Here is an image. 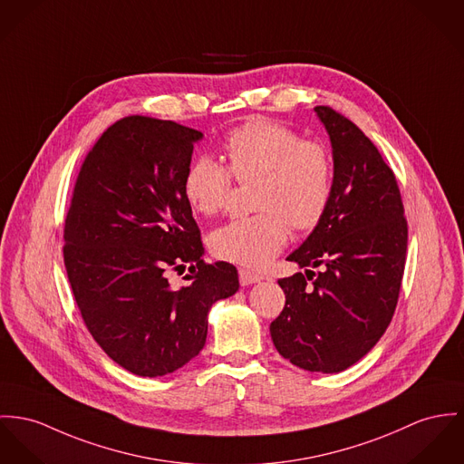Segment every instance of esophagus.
Wrapping results in <instances>:
<instances>
[{
	"mask_svg": "<svg viewBox=\"0 0 464 464\" xmlns=\"http://www.w3.org/2000/svg\"><path fill=\"white\" fill-rule=\"evenodd\" d=\"M238 276H240V285H256V283H259L263 279L259 274H254V272L246 270V268H240Z\"/></svg>",
	"mask_w": 464,
	"mask_h": 464,
	"instance_id": "34e87169",
	"label": "esophagus"
}]
</instances>
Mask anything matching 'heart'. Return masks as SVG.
Here are the masks:
<instances>
[{"label":"heart","mask_w":464,"mask_h":464,"mask_svg":"<svg viewBox=\"0 0 464 464\" xmlns=\"http://www.w3.org/2000/svg\"><path fill=\"white\" fill-rule=\"evenodd\" d=\"M227 169L210 157L196 159L183 179L190 208L218 214L231 188V176L256 179V215L218 227L210 246L215 256L244 266H265L287 242L289 227L311 229L326 212L332 196V159L323 144L302 140L283 123L254 118L224 141Z\"/></svg>","instance_id":"b5f03b06"}]
</instances>
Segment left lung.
Here are the masks:
<instances>
[{
    "label": "left lung",
    "mask_w": 464,
    "mask_h": 464,
    "mask_svg": "<svg viewBox=\"0 0 464 464\" xmlns=\"http://www.w3.org/2000/svg\"><path fill=\"white\" fill-rule=\"evenodd\" d=\"M332 143L334 179L324 215L287 256L305 270L279 281L285 305L272 321L277 352L311 372H341L367 355L391 324L408 247L392 169L353 121L314 107ZM313 280V284H307Z\"/></svg>",
    "instance_id": "left-lung-1"
}]
</instances>
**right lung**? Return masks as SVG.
<instances>
[{"instance_id": "add662e5", "label": "right lung", "mask_w": 464, "mask_h": 464, "mask_svg": "<svg viewBox=\"0 0 464 464\" xmlns=\"http://www.w3.org/2000/svg\"><path fill=\"white\" fill-rule=\"evenodd\" d=\"M199 130L127 116L86 155L63 229V259L84 324L132 374L175 372L207 343L208 311L238 291V272L208 265L183 179ZM189 265L175 290L168 269Z\"/></svg>"}]
</instances>
